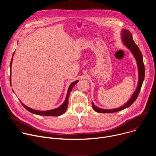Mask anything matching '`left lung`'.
Wrapping results in <instances>:
<instances>
[{
  "instance_id": "obj_1",
  "label": "left lung",
  "mask_w": 156,
  "mask_h": 156,
  "mask_svg": "<svg viewBox=\"0 0 156 156\" xmlns=\"http://www.w3.org/2000/svg\"><path fill=\"white\" fill-rule=\"evenodd\" d=\"M122 39L124 45L129 49V50L131 52V53L134 55L138 64V72H139V80H138V84L137 86V88L133 94L131 99L123 106L114 109H102L98 108L96 107L94 103L92 102V106L93 109L96 111L97 112L99 113H114L118 112V111H120L122 110H123L128 107H129L133 103L136 101L137 99L139 93L140 92L141 88L145 76V69H144V65L143 63V59L142 54L138 47V46L135 42V41L133 39L132 34L131 32L127 30H123L122 33Z\"/></svg>"
}]
</instances>
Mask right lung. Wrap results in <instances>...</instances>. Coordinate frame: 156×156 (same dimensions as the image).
<instances>
[{"label": "right lung", "mask_w": 156, "mask_h": 156, "mask_svg": "<svg viewBox=\"0 0 156 156\" xmlns=\"http://www.w3.org/2000/svg\"><path fill=\"white\" fill-rule=\"evenodd\" d=\"M12 60H13V57L12 58L11 60V62H10V69L12 66ZM10 82L11 83V78L10 76ZM78 82V80L75 81L74 82H73L69 86V90H68V93L67 94H66V99L64 101V102L62 104V105H61L60 107H58V108L52 109V110H48V111H39V110H33L32 108H30V107H27V105H25L24 104L21 103V104L23 105V106L27 110H28L29 112H30L31 113H33L34 114H36V115H44V116H59L63 114H64L65 112V111L67 108L68 107V104H69V96L70 94V92L72 90V88L73 87L74 85H75ZM11 85V84H10Z\"/></svg>", "instance_id": "add662e5"}]
</instances>
